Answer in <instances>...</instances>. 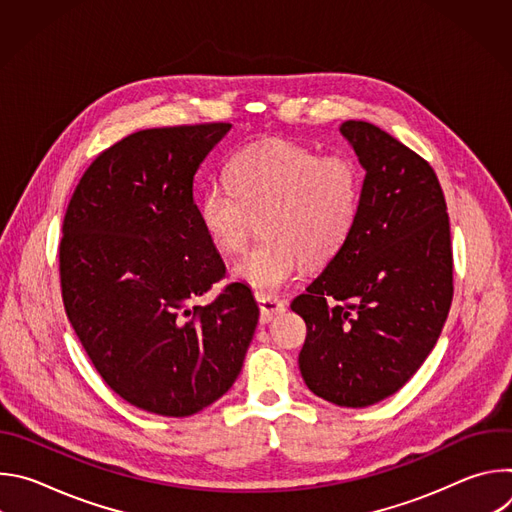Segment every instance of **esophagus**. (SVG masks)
Masks as SVG:
<instances>
[{"label": "esophagus", "mask_w": 512, "mask_h": 512, "mask_svg": "<svg viewBox=\"0 0 512 512\" xmlns=\"http://www.w3.org/2000/svg\"><path fill=\"white\" fill-rule=\"evenodd\" d=\"M257 304L261 310V324H269L277 314L285 312V302H281L275 296H265V294H257Z\"/></svg>", "instance_id": "obj_1"}]
</instances>
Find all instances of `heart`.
Returning a JSON list of instances; mask_svg holds the SVG:
<instances>
[{
	"label": "heart",
	"instance_id": "heart-1",
	"mask_svg": "<svg viewBox=\"0 0 512 512\" xmlns=\"http://www.w3.org/2000/svg\"><path fill=\"white\" fill-rule=\"evenodd\" d=\"M227 184L212 182L198 200L200 225L223 253H241L261 218V235L235 277L257 291H277L302 263L330 261L350 237L362 196L358 164L344 154L320 156L287 139L239 150Z\"/></svg>",
	"mask_w": 512,
	"mask_h": 512
}]
</instances>
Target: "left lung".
Wrapping results in <instances>:
<instances>
[{
	"label": "left lung",
	"mask_w": 512,
	"mask_h": 512,
	"mask_svg": "<svg viewBox=\"0 0 512 512\" xmlns=\"http://www.w3.org/2000/svg\"><path fill=\"white\" fill-rule=\"evenodd\" d=\"M340 133L364 168L354 229L324 271L291 302L306 322L300 371L340 407L397 393L442 334L454 296L446 198L433 168L367 121Z\"/></svg>",
	"instance_id": "left-lung-1"
}]
</instances>
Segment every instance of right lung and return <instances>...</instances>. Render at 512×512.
<instances>
[{
    "label": "right lung",
    "mask_w": 512,
    "mask_h": 512,
    "mask_svg": "<svg viewBox=\"0 0 512 512\" xmlns=\"http://www.w3.org/2000/svg\"><path fill=\"white\" fill-rule=\"evenodd\" d=\"M231 123L131 133L101 152L72 194L58 247L66 316L103 381L127 403L188 417L237 381L259 320L251 289L196 300L225 263L192 184Z\"/></svg>",
    "instance_id": "right-lung-1"
}]
</instances>
